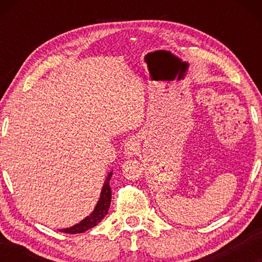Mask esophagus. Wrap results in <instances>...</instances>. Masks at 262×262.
Segmentation results:
<instances>
[{"label": "esophagus", "mask_w": 262, "mask_h": 262, "mask_svg": "<svg viewBox=\"0 0 262 262\" xmlns=\"http://www.w3.org/2000/svg\"><path fill=\"white\" fill-rule=\"evenodd\" d=\"M139 150L140 145L139 141L136 140V137H133V139L128 141L125 145V154L127 157H134L135 155L139 154Z\"/></svg>", "instance_id": "1"}]
</instances>
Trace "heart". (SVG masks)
Masks as SVG:
<instances>
[{
    "label": "heart",
    "mask_w": 262,
    "mask_h": 262,
    "mask_svg": "<svg viewBox=\"0 0 262 262\" xmlns=\"http://www.w3.org/2000/svg\"><path fill=\"white\" fill-rule=\"evenodd\" d=\"M103 143H104V142H103Z\"/></svg>",
    "instance_id": "b5f03b06"
}]
</instances>
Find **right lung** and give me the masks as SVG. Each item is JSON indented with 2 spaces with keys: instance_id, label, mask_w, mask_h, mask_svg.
Returning <instances> with one entry per match:
<instances>
[{
  "instance_id": "add662e5",
  "label": "right lung",
  "mask_w": 262,
  "mask_h": 262,
  "mask_svg": "<svg viewBox=\"0 0 262 262\" xmlns=\"http://www.w3.org/2000/svg\"><path fill=\"white\" fill-rule=\"evenodd\" d=\"M111 177H112V172H110V174L105 180L103 189H101L100 199L98 203H97L94 212H92L90 216H88L86 219H84L82 222H79L78 224L74 225V227L60 230L61 232L70 233V234L85 232L86 230L96 227V225L98 224L99 222H101V220H103L106 215H107V211L110 209V205H111V196H112V190H111V187H110Z\"/></svg>"
}]
</instances>
